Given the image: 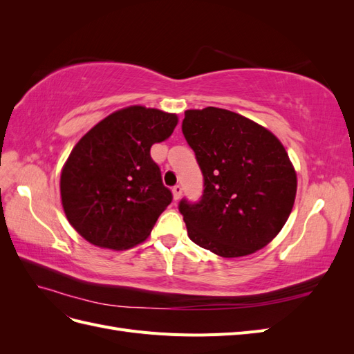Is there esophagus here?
Masks as SVG:
<instances>
[{"instance_id": "obj_1", "label": "esophagus", "mask_w": 354, "mask_h": 354, "mask_svg": "<svg viewBox=\"0 0 354 354\" xmlns=\"http://www.w3.org/2000/svg\"><path fill=\"white\" fill-rule=\"evenodd\" d=\"M181 194H183V189H181L180 185H176L173 187V196H174V201H178L181 198Z\"/></svg>"}]
</instances>
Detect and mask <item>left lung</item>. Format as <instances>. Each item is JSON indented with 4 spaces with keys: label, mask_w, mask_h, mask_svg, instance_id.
<instances>
[{
    "label": "left lung",
    "mask_w": 354,
    "mask_h": 354,
    "mask_svg": "<svg viewBox=\"0 0 354 354\" xmlns=\"http://www.w3.org/2000/svg\"><path fill=\"white\" fill-rule=\"evenodd\" d=\"M181 131L203 176L201 199L178 203L189 238L224 259L264 248L282 230L297 194L282 143L248 118L212 106L186 111Z\"/></svg>",
    "instance_id": "obj_1"
}]
</instances>
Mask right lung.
Segmentation results:
<instances>
[{
  "mask_svg": "<svg viewBox=\"0 0 354 354\" xmlns=\"http://www.w3.org/2000/svg\"><path fill=\"white\" fill-rule=\"evenodd\" d=\"M178 122L174 113L130 106L94 125L62 169V205L72 227L93 245L128 250L151 234L173 201L151 156Z\"/></svg>",
  "mask_w": 354,
  "mask_h": 354,
  "instance_id": "add662e5",
  "label": "right lung"
}]
</instances>
